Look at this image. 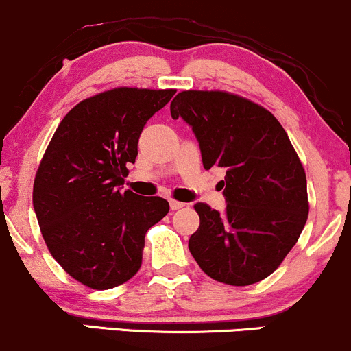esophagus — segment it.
<instances>
[{"instance_id":"34e87169","label":"esophagus","mask_w":351,"mask_h":351,"mask_svg":"<svg viewBox=\"0 0 351 351\" xmlns=\"http://www.w3.org/2000/svg\"><path fill=\"white\" fill-rule=\"evenodd\" d=\"M184 206V203H181V201H176V199H170V208L173 211H176V209H181Z\"/></svg>"}]
</instances>
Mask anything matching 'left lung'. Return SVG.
Here are the masks:
<instances>
[{
    "instance_id": "8db88e82",
    "label": "left lung",
    "mask_w": 351,
    "mask_h": 351,
    "mask_svg": "<svg viewBox=\"0 0 351 351\" xmlns=\"http://www.w3.org/2000/svg\"><path fill=\"white\" fill-rule=\"evenodd\" d=\"M173 119L191 125L203 167L226 170V211L196 203L189 252L211 279L251 285L279 267L307 223V178L284 127L252 100L223 90H183Z\"/></svg>"
}]
</instances>
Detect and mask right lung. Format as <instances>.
I'll list each match as a JSON object with an SVG mask.
<instances>
[{
	"label": "right lung",
	"instance_id": "right-lung-1",
	"mask_svg": "<svg viewBox=\"0 0 351 351\" xmlns=\"http://www.w3.org/2000/svg\"><path fill=\"white\" fill-rule=\"evenodd\" d=\"M175 88L117 87L79 102L47 145L33 206L51 256L71 277L97 291L138 272L145 234L170 211L160 196L122 191L148 119Z\"/></svg>",
	"mask_w": 351,
	"mask_h": 351
}]
</instances>
